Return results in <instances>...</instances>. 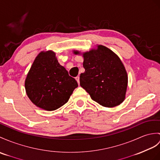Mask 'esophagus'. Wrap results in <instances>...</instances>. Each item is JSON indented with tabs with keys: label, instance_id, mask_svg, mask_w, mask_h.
Masks as SVG:
<instances>
[{
	"label": "esophagus",
	"instance_id": "1",
	"mask_svg": "<svg viewBox=\"0 0 160 160\" xmlns=\"http://www.w3.org/2000/svg\"><path fill=\"white\" fill-rule=\"evenodd\" d=\"M76 81L78 82V84H80V77L79 76H77V77H76Z\"/></svg>",
	"mask_w": 160,
	"mask_h": 160
}]
</instances>
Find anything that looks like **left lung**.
<instances>
[{
    "label": "left lung",
    "instance_id": "1",
    "mask_svg": "<svg viewBox=\"0 0 160 160\" xmlns=\"http://www.w3.org/2000/svg\"><path fill=\"white\" fill-rule=\"evenodd\" d=\"M83 57L85 72L80 74V86L102 106L119 105L125 99L128 87V74L120 58L101 45L97 50L84 53Z\"/></svg>",
    "mask_w": 160,
    "mask_h": 160
}]
</instances>
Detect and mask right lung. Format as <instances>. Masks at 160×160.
I'll return each mask as SVG.
<instances>
[{"label": "right lung", "mask_w": 160, "mask_h": 160, "mask_svg": "<svg viewBox=\"0 0 160 160\" xmlns=\"http://www.w3.org/2000/svg\"><path fill=\"white\" fill-rule=\"evenodd\" d=\"M76 80L59 64L53 52L39 53L25 80V88L31 101L40 108L52 111L68 102Z\"/></svg>", "instance_id": "right-lung-1"}]
</instances>
